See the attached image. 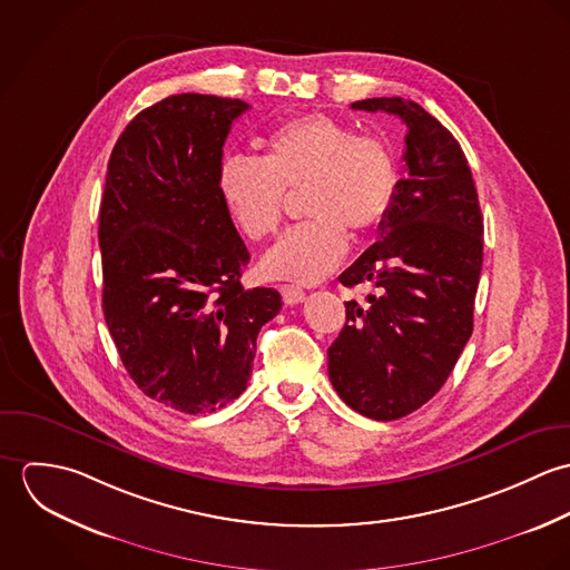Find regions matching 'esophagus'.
Here are the masks:
<instances>
[{"instance_id":"34e87169","label":"esophagus","mask_w":570,"mask_h":570,"mask_svg":"<svg viewBox=\"0 0 570 570\" xmlns=\"http://www.w3.org/2000/svg\"><path fill=\"white\" fill-rule=\"evenodd\" d=\"M281 294L287 305H298L305 301V289L298 285H281Z\"/></svg>"}]
</instances>
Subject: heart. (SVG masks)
<instances>
[{
	"mask_svg": "<svg viewBox=\"0 0 570 570\" xmlns=\"http://www.w3.org/2000/svg\"><path fill=\"white\" fill-rule=\"evenodd\" d=\"M303 193L309 219L281 237L261 261L272 278L316 283L346 254V235L362 239L389 217L397 193V158L389 140L348 122L307 114L263 140L261 160L228 158L219 168L222 202L249 242L272 237L285 193Z\"/></svg>",
	"mask_w": 570,
	"mask_h": 570,
	"instance_id": "heart-1",
	"label": "heart"
}]
</instances>
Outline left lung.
Listing matches in <instances>:
<instances>
[{
    "mask_svg": "<svg viewBox=\"0 0 570 570\" xmlns=\"http://www.w3.org/2000/svg\"><path fill=\"white\" fill-rule=\"evenodd\" d=\"M351 107L406 122V166L380 242L340 274L344 287L375 294L344 303L328 380L346 406L393 421L441 391L472 335L483 215L461 145L421 105L393 96Z\"/></svg>",
    "mask_w": 570,
    "mask_h": 570,
    "instance_id": "left-lung-1",
    "label": "left lung"
}]
</instances>
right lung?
Listing matches in <instances>:
<instances>
[{"label":"right lung","mask_w":570,"mask_h":570,"mask_svg":"<svg viewBox=\"0 0 570 570\" xmlns=\"http://www.w3.org/2000/svg\"><path fill=\"white\" fill-rule=\"evenodd\" d=\"M239 98L177 94L142 109L107 164L98 245L102 314L136 386L206 414L247 386L256 335L281 312L272 287L245 289L249 252L219 195Z\"/></svg>","instance_id":"1"}]
</instances>
